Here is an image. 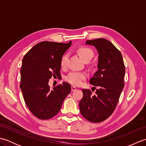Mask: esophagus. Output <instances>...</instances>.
I'll use <instances>...</instances> for the list:
<instances>
[{
	"instance_id": "esophagus-1",
	"label": "esophagus",
	"mask_w": 146,
	"mask_h": 146,
	"mask_svg": "<svg viewBox=\"0 0 146 146\" xmlns=\"http://www.w3.org/2000/svg\"><path fill=\"white\" fill-rule=\"evenodd\" d=\"M76 90V88L75 87V86H71V91L72 92H74V91H75Z\"/></svg>"
}]
</instances>
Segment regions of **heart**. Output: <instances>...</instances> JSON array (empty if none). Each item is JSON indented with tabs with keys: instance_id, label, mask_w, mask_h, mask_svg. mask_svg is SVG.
<instances>
[{
	"instance_id": "b5f03b06",
	"label": "heart",
	"mask_w": 146,
	"mask_h": 146,
	"mask_svg": "<svg viewBox=\"0 0 146 146\" xmlns=\"http://www.w3.org/2000/svg\"><path fill=\"white\" fill-rule=\"evenodd\" d=\"M77 52L82 60L84 61H90L92 58L94 57V52L92 49L85 46H82L78 49ZM68 56L67 54H64L62 56L60 61V64L62 68H65L67 65ZM86 78V74L82 72H76L72 71L70 72L66 77V80L67 82L71 83L74 85H79L82 83L83 80Z\"/></svg>"
}]
</instances>
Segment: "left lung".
<instances>
[{
  "instance_id": "obj_1",
  "label": "left lung",
  "mask_w": 146,
  "mask_h": 146,
  "mask_svg": "<svg viewBox=\"0 0 146 146\" xmlns=\"http://www.w3.org/2000/svg\"><path fill=\"white\" fill-rule=\"evenodd\" d=\"M86 44L95 46L98 53V70L90 80L98 88L94 95L90 90L83 89L79 107L83 117L97 123L106 120L115 108L124 86L125 68L121 52L108 40H87Z\"/></svg>"
}]
</instances>
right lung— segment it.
<instances>
[{
	"mask_svg": "<svg viewBox=\"0 0 146 146\" xmlns=\"http://www.w3.org/2000/svg\"><path fill=\"white\" fill-rule=\"evenodd\" d=\"M71 45V41H42L34 46L23 58L20 88L27 107L39 119H49L58 114L71 92L68 83L52 88L48 85L52 76H61V59Z\"/></svg>",
	"mask_w": 146,
	"mask_h": 146,
	"instance_id": "right-lung-1",
	"label": "right lung"
}]
</instances>
